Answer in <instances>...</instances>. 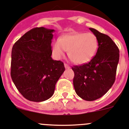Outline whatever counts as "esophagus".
Segmentation results:
<instances>
[{"mask_svg": "<svg viewBox=\"0 0 129 129\" xmlns=\"http://www.w3.org/2000/svg\"><path fill=\"white\" fill-rule=\"evenodd\" d=\"M64 67H65V68L66 69H69L70 68V67H69V66L68 65V64H64Z\"/></svg>", "mask_w": 129, "mask_h": 129, "instance_id": "1", "label": "esophagus"}]
</instances>
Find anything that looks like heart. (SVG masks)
Listing matches in <instances>:
<instances>
[{
	"mask_svg": "<svg viewBox=\"0 0 129 129\" xmlns=\"http://www.w3.org/2000/svg\"><path fill=\"white\" fill-rule=\"evenodd\" d=\"M98 44V38L92 33H69L54 42L52 54L55 58L59 59L68 51V56L75 63L84 64L94 57Z\"/></svg>",
	"mask_w": 129,
	"mask_h": 129,
	"instance_id": "obj_1",
	"label": "heart"
}]
</instances>
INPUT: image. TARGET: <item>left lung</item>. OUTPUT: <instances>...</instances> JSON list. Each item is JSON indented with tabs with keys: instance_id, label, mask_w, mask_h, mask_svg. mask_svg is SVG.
Instances as JSON below:
<instances>
[{
	"instance_id": "1",
	"label": "left lung",
	"mask_w": 129,
	"mask_h": 129,
	"mask_svg": "<svg viewBox=\"0 0 129 129\" xmlns=\"http://www.w3.org/2000/svg\"><path fill=\"white\" fill-rule=\"evenodd\" d=\"M89 30L98 40V49L91 61L75 66L73 86L77 95L85 101H94L105 95L113 85L119 61V49L112 39L94 28Z\"/></svg>"
}]
</instances>
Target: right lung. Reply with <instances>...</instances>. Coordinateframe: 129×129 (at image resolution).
<instances>
[{
  "label": "right lung",
  "instance_id": "add662e5",
  "mask_svg": "<svg viewBox=\"0 0 129 129\" xmlns=\"http://www.w3.org/2000/svg\"><path fill=\"white\" fill-rule=\"evenodd\" d=\"M54 31L44 27L31 29L12 49V80L22 95L31 101L42 102L51 98L65 70L62 61L51 57Z\"/></svg>",
  "mask_w": 129,
  "mask_h": 129
}]
</instances>
